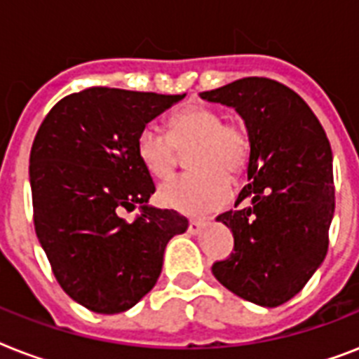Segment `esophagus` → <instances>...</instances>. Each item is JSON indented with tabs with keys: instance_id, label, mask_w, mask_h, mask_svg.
I'll list each match as a JSON object with an SVG mask.
<instances>
[{
	"instance_id": "obj_1",
	"label": "esophagus",
	"mask_w": 359,
	"mask_h": 359,
	"mask_svg": "<svg viewBox=\"0 0 359 359\" xmlns=\"http://www.w3.org/2000/svg\"><path fill=\"white\" fill-rule=\"evenodd\" d=\"M207 219H190V224H188V233L190 235H199L205 227H207Z\"/></svg>"
}]
</instances>
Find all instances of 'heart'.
Returning <instances> with one entry per match:
<instances>
[{
	"label": "heart",
	"instance_id": "obj_1",
	"mask_svg": "<svg viewBox=\"0 0 359 359\" xmlns=\"http://www.w3.org/2000/svg\"><path fill=\"white\" fill-rule=\"evenodd\" d=\"M194 169L163 182L158 199L163 207L184 214H207L225 207L233 188L227 175L236 177L251 156L250 130L242 121L224 119V114L205 104L175 111L168 121V135L145 126L135 137V154L152 179H165L180 152Z\"/></svg>",
	"mask_w": 359,
	"mask_h": 359
}]
</instances>
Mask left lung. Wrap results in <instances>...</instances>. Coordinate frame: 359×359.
<instances>
[{
    "label": "left lung",
    "mask_w": 359,
    "mask_h": 359,
    "mask_svg": "<svg viewBox=\"0 0 359 359\" xmlns=\"http://www.w3.org/2000/svg\"><path fill=\"white\" fill-rule=\"evenodd\" d=\"M201 97L233 106L251 135L250 184L235 210L216 218L233 231L235 248L214 262V278L244 300L278 307L306 287L328 251L335 210L330 141L304 98L270 78H242ZM244 198L250 205L238 209Z\"/></svg>",
    "instance_id": "8db88e82"
}]
</instances>
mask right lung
I'll return each mask as SVG.
<instances>
[{
	"label": "right lung",
	"mask_w": 359,
	"mask_h": 359,
	"mask_svg": "<svg viewBox=\"0 0 359 359\" xmlns=\"http://www.w3.org/2000/svg\"><path fill=\"white\" fill-rule=\"evenodd\" d=\"M184 95L87 87L61 98L29 154L36 238L67 294L104 315L135 306L156 285L163 250L188 229L177 210L147 207L154 182L135 154L145 124ZM142 205L130 224L123 208Z\"/></svg>",
	"instance_id": "1"
}]
</instances>
